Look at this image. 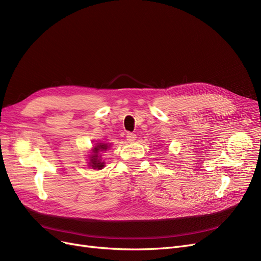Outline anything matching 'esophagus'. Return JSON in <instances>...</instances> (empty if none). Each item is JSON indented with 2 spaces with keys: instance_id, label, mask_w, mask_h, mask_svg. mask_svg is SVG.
<instances>
[{
  "instance_id": "esophagus-1",
  "label": "esophagus",
  "mask_w": 261,
  "mask_h": 261,
  "mask_svg": "<svg viewBox=\"0 0 261 261\" xmlns=\"http://www.w3.org/2000/svg\"><path fill=\"white\" fill-rule=\"evenodd\" d=\"M127 141L129 142V143H132V142H134L136 141V139H137V136L134 133H127Z\"/></svg>"
}]
</instances>
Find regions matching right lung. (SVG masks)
<instances>
[{
    "label": "right lung",
    "mask_w": 261,
    "mask_h": 261,
    "mask_svg": "<svg viewBox=\"0 0 261 261\" xmlns=\"http://www.w3.org/2000/svg\"><path fill=\"white\" fill-rule=\"evenodd\" d=\"M108 144H98V145L94 146V149H93V152L94 155H92L90 158V166L93 168V169H102L104 167V163L101 162L100 159H98L100 156H99V152L100 151H103V150H106L108 149Z\"/></svg>",
    "instance_id": "obj_1"
}]
</instances>
